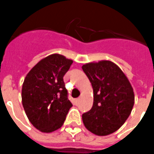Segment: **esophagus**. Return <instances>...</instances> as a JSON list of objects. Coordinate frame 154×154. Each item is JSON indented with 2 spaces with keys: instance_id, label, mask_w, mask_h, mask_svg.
<instances>
[{
  "instance_id": "obj_1",
  "label": "esophagus",
  "mask_w": 154,
  "mask_h": 154,
  "mask_svg": "<svg viewBox=\"0 0 154 154\" xmlns=\"http://www.w3.org/2000/svg\"><path fill=\"white\" fill-rule=\"evenodd\" d=\"M80 100H81V98H77V100H76V102H77V103H79Z\"/></svg>"
}]
</instances>
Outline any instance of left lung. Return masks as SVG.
<instances>
[{"label": "left lung", "instance_id": "obj_1", "mask_svg": "<svg viewBox=\"0 0 154 154\" xmlns=\"http://www.w3.org/2000/svg\"><path fill=\"white\" fill-rule=\"evenodd\" d=\"M82 69L93 88V106L82 115L89 131L104 136L118 131L131 112L135 94L128 78L110 60L87 63Z\"/></svg>", "mask_w": 154, "mask_h": 154}]
</instances>
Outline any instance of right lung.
Returning <instances> with one entry per match:
<instances>
[{
  "label": "right lung",
  "mask_w": 154,
  "mask_h": 154,
  "mask_svg": "<svg viewBox=\"0 0 154 154\" xmlns=\"http://www.w3.org/2000/svg\"><path fill=\"white\" fill-rule=\"evenodd\" d=\"M72 60L60 54L42 59L31 69L22 87V103L32 126L51 133L63 126L72 104L63 77Z\"/></svg>",
  "instance_id": "right-lung-1"
}]
</instances>
